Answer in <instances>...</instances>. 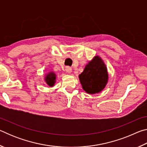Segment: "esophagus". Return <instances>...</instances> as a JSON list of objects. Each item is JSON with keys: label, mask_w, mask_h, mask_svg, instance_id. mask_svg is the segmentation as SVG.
<instances>
[{"label": "esophagus", "mask_w": 147, "mask_h": 147, "mask_svg": "<svg viewBox=\"0 0 147 147\" xmlns=\"http://www.w3.org/2000/svg\"><path fill=\"white\" fill-rule=\"evenodd\" d=\"M65 71L67 73H72V69L70 67H65Z\"/></svg>", "instance_id": "34e87169"}]
</instances>
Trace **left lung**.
<instances>
[{"mask_svg":"<svg viewBox=\"0 0 147 147\" xmlns=\"http://www.w3.org/2000/svg\"><path fill=\"white\" fill-rule=\"evenodd\" d=\"M82 88L89 94L100 92L108 82V74L102 60L95 56L86 65L84 71L79 75Z\"/></svg>","mask_w":147,"mask_h":147,"instance_id":"left-lung-1","label":"left lung"}]
</instances>
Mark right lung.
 Here are the masks:
<instances>
[{
	"instance_id": "1",
	"label": "right lung",
	"mask_w": 147,
	"mask_h": 147,
	"mask_svg": "<svg viewBox=\"0 0 147 147\" xmlns=\"http://www.w3.org/2000/svg\"><path fill=\"white\" fill-rule=\"evenodd\" d=\"M45 81L49 86H53L56 81V74L53 72L47 74L45 77Z\"/></svg>"
}]
</instances>
